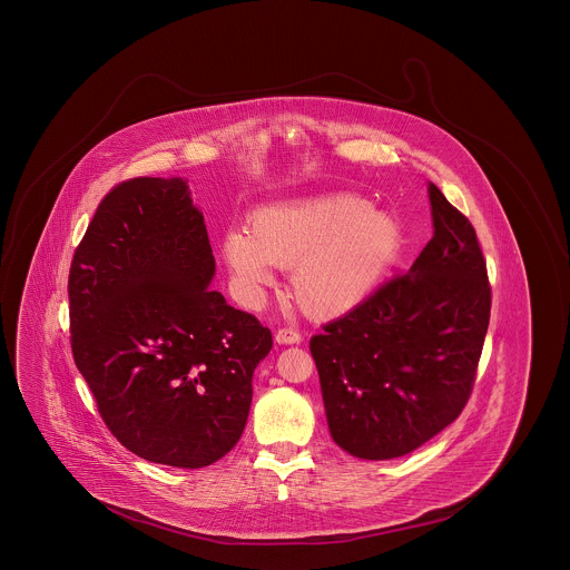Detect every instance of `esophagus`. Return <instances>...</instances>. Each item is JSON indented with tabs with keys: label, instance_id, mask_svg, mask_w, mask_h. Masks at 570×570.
Returning <instances> with one entry per match:
<instances>
[{
	"label": "esophagus",
	"instance_id": "1",
	"mask_svg": "<svg viewBox=\"0 0 570 570\" xmlns=\"http://www.w3.org/2000/svg\"><path fill=\"white\" fill-rule=\"evenodd\" d=\"M274 338H276L278 345H296V343L302 341V334H299L298 330L281 328L274 334Z\"/></svg>",
	"mask_w": 570,
	"mask_h": 570
}]
</instances>
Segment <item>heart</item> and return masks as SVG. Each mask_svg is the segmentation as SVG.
Instances as JSON below:
<instances>
[{
  "mask_svg": "<svg viewBox=\"0 0 570 570\" xmlns=\"http://www.w3.org/2000/svg\"><path fill=\"white\" fill-rule=\"evenodd\" d=\"M403 244L389 210L352 193L278 202L250 216L248 229H229L223 259L242 298L259 302L274 266L292 269V294L311 317L341 315L371 296Z\"/></svg>",
  "mask_w": 570,
  "mask_h": 570,
  "instance_id": "1",
  "label": "heart"
}]
</instances>
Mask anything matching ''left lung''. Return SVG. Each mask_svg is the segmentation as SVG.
I'll return each instance as SVG.
<instances>
[{
  "label": "left lung",
  "mask_w": 570,
  "mask_h": 570,
  "mask_svg": "<svg viewBox=\"0 0 570 570\" xmlns=\"http://www.w3.org/2000/svg\"><path fill=\"white\" fill-rule=\"evenodd\" d=\"M433 238L399 274L311 338L332 440L371 461L403 456L463 412L491 285L476 232L429 184Z\"/></svg>",
  "instance_id": "left-lung-1"
}]
</instances>
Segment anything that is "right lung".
Instances as JSON below:
<instances>
[{
  "mask_svg": "<svg viewBox=\"0 0 570 570\" xmlns=\"http://www.w3.org/2000/svg\"><path fill=\"white\" fill-rule=\"evenodd\" d=\"M214 268L181 178L111 188L70 264L75 364L107 429L151 463L197 470L234 449L272 350L271 330L208 289Z\"/></svg>",
  "mask_w": 570,
  "mask_h": 570,
  "instance_id": "right-lung-1",
  "label": "right lung"
}]
</instances>
